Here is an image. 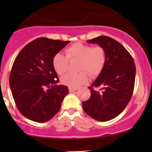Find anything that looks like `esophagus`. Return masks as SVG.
<instances>
[{"instance_id":"obj_1","label":"esophagus","mask_w":152,"mask_h":152,"mask_svg":"<svg viewBox=\"0 0 152 152\" xmlns=\"http://www.w3.org/2000/svg\"><path fill=\"white\" fill-rule=\"evenodd\" d=\"M76 90H77V88H71V87H69V92H70V93H71V92H73V91H76Z\"/></svg>"}]
</instances>
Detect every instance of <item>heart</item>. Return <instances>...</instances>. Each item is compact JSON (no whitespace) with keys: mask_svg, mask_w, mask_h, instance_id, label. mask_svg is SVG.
I'll list each match as a JSON object with an SVG mask.
<instances>
[{"mask_svg":"<svg viewBox=\"0 0 152 152\" xmlns=\"http://www.w3.org/2000/svg\"><path fill=\"white\" fill-rule=\"evenodd\" d=\"M66 56L57 53L52 58V66L57 74L63 75L68 70L69 61L78 60L76 74H66L61 81L64 85L76 88L86 83L88 75L95 78L102 72L106 63L105 48L101 46H93L82 43H75L65 49Z\"/></svg>","mask_w":152,"mask_h":152,"instance_id":"obj_1","label":"heart"}]
</instances>
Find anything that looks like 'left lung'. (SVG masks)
Returning <instances> with one entry per match:
<instances>
[{"instance_id": "8db88e82", "label": "left lung", "mask_w": 152, "mask_h": 152, "mask_svg": "<svg viewBox=\"0 0 152 152\" xmlns=\"http://www.w3.org/2000/svg\"><path fill=\"white\" fill-rule=\"evenodd\" d=\"M87 41L105 48L106 63L102 72L88 87L90 99L82 103V106L91 118L107 121L121 114L132 99L135 64L128 50L114 38L102 36Z\"/></svg>"}]
</instances>
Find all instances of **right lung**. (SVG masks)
<instances>
[{
  "label": "right lung",
  "instance_id": "obj_1",
  "mask_svg": "<svg viewBox=\"0 0 152 152\" xmlns=\"http://www.w3.org/2000/svg\"><path fill=\"white\" fill-rule=\"evenodd\" d=\"M69 43L38 38L24 46L13 62L9 77L12 95L20 114L31 121L44 123L53 118L69 94L67 86L57 85L52 58Z\"/></svg>",
  "mask_w": 152,
  "mask_h": 152
}]
</instances>
